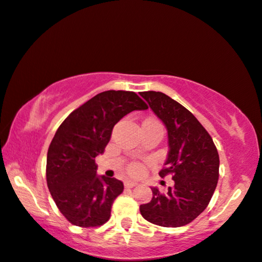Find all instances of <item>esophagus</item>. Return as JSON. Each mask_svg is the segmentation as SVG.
Returning a JSON list of instances; mask_svg holds the SVG:
<instances>
[{
    "mask_svg": "<svg viewBox=\"0 0 262 262\" xmlns=\"http://www.w3.org/2000/svg\"><path fill=\"white\" fill-rule=\"evenodd\" d=\"M138 183L137 182H133V181H127L124 183V185H125V188H133V187H135V185H137Z\"/></svg>",
    "mask_w": 262,
    "mask_h": 262,
    "instance_id": "1",
    "label": "esophagus"
}]
</instances>
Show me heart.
Wrapping results in <instances>:
<instances>
[{
    "label": "heart",
    "mask_w": 262,
    "mask_h": 262,
    "mask_svg": "<svg viewBox=\"0 0 262 262\" xmlns=\"http://www.w3.org/2000/svg\"><path fill=\"white\" fill-rule=\"evenodd\" d=\"M129 172L132 173L133 176H139L143 173V167L140 165H138V163H134V165H132L129 167Z\"/></svg>",
    "instance_id": "1"
}]
</instances>
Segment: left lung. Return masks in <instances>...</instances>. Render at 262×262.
<instances>
[{
	"instance_id": "8db88e82",
	"label": "left lung",
	"mask_w": 262,
	"mask_h": 262,
	"mask_svg": "<svg viewBox=\"0 0 262 262\" xmlns=\"http://www.w3.org/2000/svg\"><path fill=\"white\" fill-rule=\"evenodd\" d=\"M140 96L167 129L168 154L160 176L172 174L174 181L166 194L151 187L152 199L140 205V213L157 226H185L212 198L219 181V152L206 129L181 103L160 91H144Z\"/></svg>"
}]
</instances>
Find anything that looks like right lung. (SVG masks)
Returning <instances> with one entry per match:
<instances>
[{"label":"right lung","instance_id":"right-lung-1","mask_svg":"<svg viewBox=\"0 0 262 262\" xmlns=\"http://www.w3.org/2000/svg\"><path fill=\"white\" fill-rule=\"evenodd\" d=\"M143 110L146 103L133 91L107 90L59 125L47 151L46 179L56 205L72 225L97 227L110 220L123 183L97 176L95 157L102 155L116 123Z\"/></svg>","mask_w":262,"mask_h":262}]
</instances>
